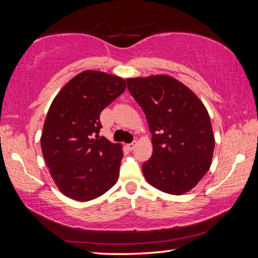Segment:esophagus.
<instances>
[{
	"label": "esophagus",
	"instance_id": "obj_1",
	"mask_svg": "<svg viewBox=\"0 0 258 258\" xmlns=\"http://www.w3.org/2000/svg\"><path fill=\"white\" fill-rule=\"evenodd\" d=\"M135 146H137V141H133L132 143H130V145H127V148L130 150H133L134 148H135Z\"/></svg>",
	"mask_w": 258,
	"mask_h": 258
}]
</instances>
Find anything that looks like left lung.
<instances>
[{
  "mask_svg": "<svg viewBox=\"0 0 258 258\" xmlns=\"http://www.w3.org/2000/svg\"><path fill=\"white\" fill-rule=\"evenodd\" d=\"M126 82L152 134L154 152L142 165L145 178L166 194L190 191L208 172L215 147L206 107L189 87L171 76Z\"/></svg>",
  "mask_w": 258,
  "mask_h": 258,
  "instance_id": "8db88e82",
  "label": "left lung"
}]
</instances>
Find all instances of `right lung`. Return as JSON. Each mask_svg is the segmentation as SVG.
I'll return each instance as SVG.
<instances>
[{"label":"right lung","instance_id":"right-lung-1","mask_svg":"<svg viewBox=\"0 0 258 258\" xmlns=\"http://www.w3.org/2000/svg\"><path fill=\"white\" fill-rule=\"evenodd\" d=\"M125 89L121 77L85 71L72 78L52 101L41 148L52 178L67 197L89 202L118 180L121 146L98 134L102 127L100 113Z\"/></svg>","mask_w":258,"mask_h":258}]
</instances>
